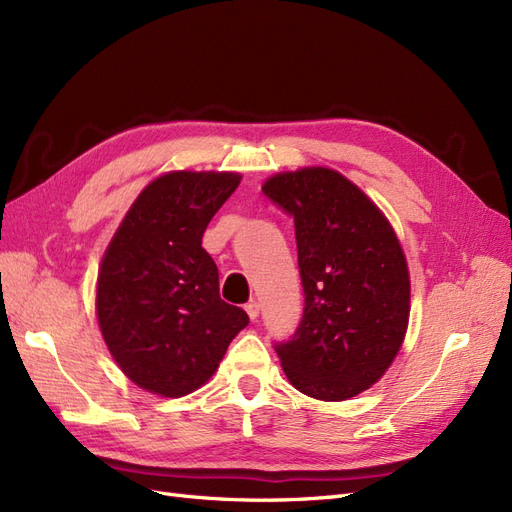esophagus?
I'll list each match as a JSON object with an SVG mask.
<instances>
[{
  "label": "esophagus",
  "mask_w": 512,
  "mask_h": 512,
  "mask_svg": "<svg viewBox=\"0 0 512 512\" xmlns=\"http://www.w3.org/2000/svg\"><path fill=\"white\" fill-rule=\"evenodd\" d=\"M245 312H247V316H250L252 320H256V318H258V312H260V307H258L256 301H250V303H245Z\"/></svg>",
  "instance_id": "1"
}]
</instances>
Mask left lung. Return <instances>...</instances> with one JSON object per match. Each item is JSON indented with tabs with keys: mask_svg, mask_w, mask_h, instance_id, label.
<instances>
[{
	"mask_svg": "<svg viewBox=\"0 0 512 512\" xmlns=\"http://www.w3.org/2000/svg\"><path fill=\"white\" fill-rule=\"evenodd\" d=\"M262 192L294 220L303 318L275 344L294 389L342 401L378 382L410 316L406 256L389 220L337 170L312 166L271 177Z\"/></svg>",
	"mask_w": 512,
	"mask_h": 512,
	"instance_id": "obj_1",
	"label": "left lung"
}]
</instances>
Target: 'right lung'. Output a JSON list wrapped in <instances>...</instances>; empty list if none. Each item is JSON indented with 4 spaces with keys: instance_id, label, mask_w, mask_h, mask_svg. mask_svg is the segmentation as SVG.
Segmentation results:
<instances>
[{
    "instance_id": "add662e5",
    "label": "right lung",
    "mask_w": 512,
    "mask_h": 512,
    "mask_svg": "<svg viewBox=\"0 0 512 512\" xmlns=\"http://www.w3.org/2000/svg\"><path fill=\"white\" fill-rule=\"evenodd\" d=\"M239 181L237 173H166L134 200L106 247L100 331L123 374L149 393L196 391L250 322L220 299L218 267L203 247L207 224Z\"/></svg>"
}]
</instances>
